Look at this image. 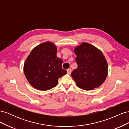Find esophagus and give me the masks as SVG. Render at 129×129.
Listing matches in <instances>:
<instances>
[{"label": "esophagus", "mask_w": 129, "mask_h": 129, "mask_svg": "<svg viewBox=\"0 0 129 129\" xmlns=\"http://www.w3.org/2000/svg\"><path fill=\"white\" fill-rule=\"evenodd\" d=\"M67 73L68 74H70L71 73V72H72V70H71V69H68L67 70Z\"/></svg>", "instance_id": "esophagus-1"}]
</instances>
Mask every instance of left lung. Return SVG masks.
<instances>
[{
    "mask_svg": "<svg viewBox=\"0 0 129 129\" xmlns=\"http://www.w3.org/2000/svg\"><path fill=\"white\" fill-rule=\"evenodd\" d=\"M74 52L78 66L71 75L77 87L85 90L99 87L108 74V63L102 52L87 42L77 46Z\"/></svg>",
    "mask_w": 129,
    "mask_h": 129,
    "instance_id": "obj_1",
    "label": "left lung"
}]
</instances>
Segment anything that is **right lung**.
I'll list each match as a JSON object with an SVG mask.
<instances>
[{
  "instance_id": "right-lung-1",
  "label": "right lung",
  "mask_w": 129,
  "mask_h": 129,
  "mask_svg": "<svg viewBox=\"0 0 129 129\" xmlns=\"http://www.w3.org/2000/svg\"><path fill=\"white\" fill-rule=\"evenodd\" d=\"M57 47L47 41L34 47L25 60V77L33 87L46 91L55 87L58 80L67 74L62 68L63 61L56 55Z\"/></svg>"
}]
</instances>
